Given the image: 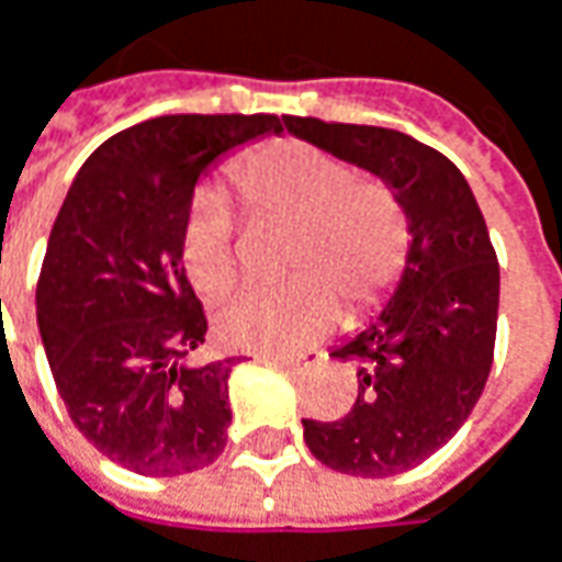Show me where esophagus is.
I'll list each match as a JSON object with an SVG mask.
<instances>
[{
    "mask_svg": "<svg viewBox=\"0 0 562 562\" xmlns=\"http://www.w3.org/2000/svg\"><path fill=\"white\" fill-rule=\"evenodd\" d=\"M263 361H273L292 374H307V371H317L324 364V352H305V355H257Z\"/></svg>",
    "mask_w": 562,
    "mask_h": 562,
    "instance_id": "obj_1",
    "label": "esophagus"
}]
</instances>
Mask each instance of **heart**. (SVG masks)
Masks as SVG:
<instances>
[{
  "instance_id": "1",
  "label": "heart",
  "mask_w": 562,
  "mask_h": 562,
  "mask_svg": "<svg viewBox=\"0 0 562 562\" xmlns=\"http://www.w3.org/2000/svg\"><path fill=\"white\" fill-rule=\"evenodd\" d=\"M241 198L260 213L299 226L289 289H238L213 317L223 346L295 352L336 324L342 295L358 314L400 280L408 223L390 188L358 182L342 159L302 140H277L238 162ZM182 260L201 292H223L235 277V213L220 188L194 198L182 226Z\"/></svg>"
}]
</instances>
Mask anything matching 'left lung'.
I'll return each instance as SVG.
<instances>
[{
    "mask_svg": "<svg viewBox=\"0 0 562 562\" xmlns=\"http://www.w3.org/2000/svg\"><path fill=\"white\" fill-rule=\"evenodd\" d=\"M285 132L378 176L408 223L393 292L329 358H352L358 396L339 422L305 425V443L333 472L386 477L440 450L481 400L494 361L501 267L475 194L456 162L378 125L282 119Z\"/></svg>",
    "mask_w": 562,
    "mask_h": 562,
    "instance_id": "obj_1",
    "label": "left lung"
}]
</instances>
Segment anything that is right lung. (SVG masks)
I'll return each mask as SVG.
<instances>
[{
  "label": "right lung",
  "instance_id": "1",
  "mask_svg": "<svg viewBox=\"0 0 562 562\" xmlns=\"http://www.w3.org/2000/svg\"><path fill=\"white\" fill-rule=\"evenodd\" d=\"M277 115H159L103 140L65 194L37 285V327L68 418L122 469L198 472L226 450L238 358L194 364L207 317L182 260L194 188L280 135Z\"/></svg>",
  "mask_w": 562,
  "mask_h": 562
}]
</instances>
